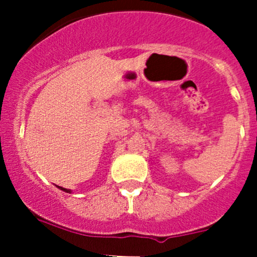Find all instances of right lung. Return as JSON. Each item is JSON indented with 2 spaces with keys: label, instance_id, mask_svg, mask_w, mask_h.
Listing matches in <instances>:
<instances>
[{
  "label": "right lung",
  "instance_id": "1",
  "mask_svg": "<svg viewBox=\"0 0 257 257\" xmlns=\"http://www.w3.org/2000/svg\"><path fill=\"white\" fill-rule=\"evenodd\" d=\"M59 189H61V190H63V191H66V193H71V190H68V189H64V188H62V186H58Z\"/></svg>",
  "mask_w": 257,
  "mask_h": 257
}]
</instances>
